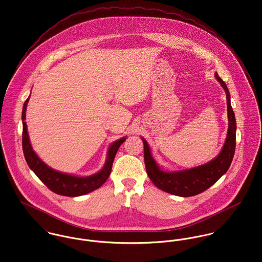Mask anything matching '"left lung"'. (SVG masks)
Listing matches in <instances>:
<instances>
[{
    "label": "left lung",
    "instance_id": "8db88e82",
    "mask_svg": "<svg viewBox=\"0 0 262 262\" xmlns=\"http://www.w3.org/2000/svg\"><path fill=\"white\" fill-rule=\"evenodd\" d=\"M215 78L221 82L226 94L228 117L226 140L222 151L215 159L193 168L179 171H164L155 161L148 143L142 139L146 172L154 184L165 192L183 198L200 194L219 181L231 164L236 144L235 116L230 104V95L225 82L220 78L217 73H215Z\"/></svg>",
    "mask_w": 262,
    "mask_h": 262
}]
</instances>
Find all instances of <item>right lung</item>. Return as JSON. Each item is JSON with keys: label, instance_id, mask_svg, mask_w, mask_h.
<instances>
[{"label": "right lung", "instance_id": "obj_1", "mask_svg": "<svg viewBox=\"0 0 262 262\" xmlns=\"http://www.w3.org/2000/svg\"><path fill=\"white\" fill-rule=\"evenodd\" d=\"M29 100H30V97L27 99V101H25L23 106V113H21L23 151L29 167L36 173V176L43 182V184L49 189H51L53 192L60 195L75 198V196L86 194L101 187L110 177L113 162L117 155V151L126 138H121V140H118L111 144L107 150V157H106L105 163L101 170L96 174L81 178V177H76V176L57 171L51 168L50 166H48L43 161H40V158L36 155V152L34 151L30 143L27 123L25 121L26 110H27V104Z\"/></svg>", "mask_w": 262, "mask_h": 262}]
</instances>
